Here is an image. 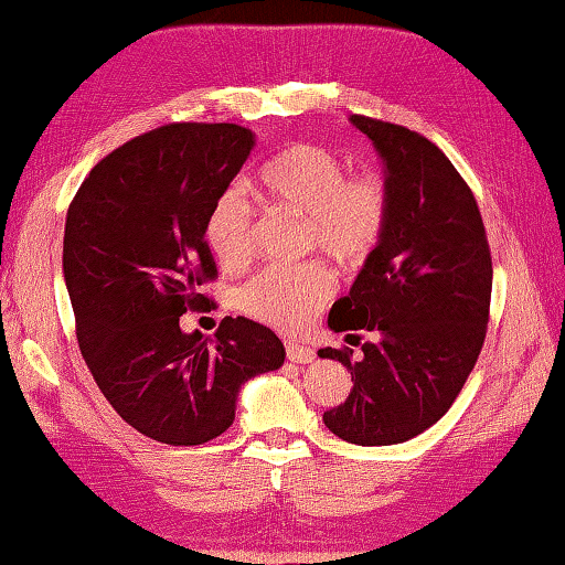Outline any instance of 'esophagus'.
<instances>
[{"instance_id": "1", "label": "esophagus", "mask_w": 565, "mask_h": 565, "mask_svg": "<svg viewBox=\"0 0 565 565\" xmlns=\"http://www.w3.org/2000/svg\"><path fill=\"white\" fill-rule=\"evenodd\" d=\"M285 351H287V359H290L292 364H312V361H315V349L305 347V344L287 342Z\"/></svg>"}]
</instances>
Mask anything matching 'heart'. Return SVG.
Masks as SVG:
<instances>
[{
	"mask_svg": "<svg viewBox=\"0 0 565 565\" xmlns=\"http://www.w3.org/2000/svg\"><path fill=\"white\" fill-rule=\"evenodd\" d=\"M260 196L273 206L305 216L307 248L322 250L344 268L364 263L386 231L388 186L376 172L347 174L334 152L317 145H292L263 167ZM255 221L248 199L223 191L206 218V241L221 268L241 270L255 248ZM334 295V278L322 263L273 265L241 287L238 305L258 322L297 332Z\"/></svg>",
	"mask_w": 565,
	"mask_h": 565,
	"instance_id": "obj_1",
	"label": "heart"
}]
</instances>
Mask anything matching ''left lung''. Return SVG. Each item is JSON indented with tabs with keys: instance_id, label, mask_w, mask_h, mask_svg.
<instances>
[{
	"instance_id": "obj_1",
	"label": "left lung",
	"mask_w": 565,
	"mask_h": 565,
	"mask_svg": "<svg viewBox=\"0 0 565 565\" xmlns=\"http://www.w3.org/2000/svg\"><path fill=\"white\" fill-rule=\"evenodd\" d=\"M383 162L388 223L354 285L329 312L334 332L369 329L364 356L319 349L342 361L351 386L324 425L354 445L406 443L438 423L484 344L492 258L470 186L423 135L351 115Z\"/></svg>"
}]
</instances>
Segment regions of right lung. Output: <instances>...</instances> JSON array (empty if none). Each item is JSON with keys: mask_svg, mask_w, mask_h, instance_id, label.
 I'll use <instances>...</instances> for the list:
<instances>
[{"mask_svg": "<svg viewBox=\"0 0 565 565\" xmlns=\"http://www.w3.org/2000/svg\"><path fill=\"white\" fill-rule=\"evenodd\" d=\"M255 135L231 122L157 127L93 167L63 233V280L81 354L125 423L167 445L218 438L246 381L282 366L268 327L226 317L214 339L182 332L216 278L206 218Z\"/></svg>", "mask_w": 565, "mask_h": 565, "instance_id": "right-lung-1", "label": "right lung"}]
</instances>
